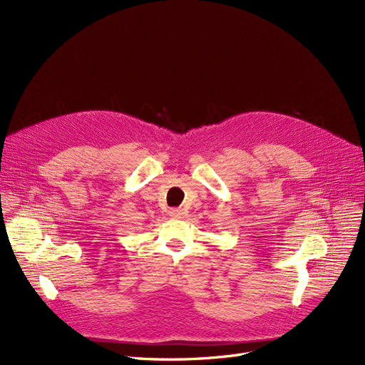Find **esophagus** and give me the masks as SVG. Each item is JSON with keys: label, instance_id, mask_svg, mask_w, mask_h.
Masks as SVG:
<instances>
[{"label": "esophagus", "instance_id": "esophagus-1", "mask_svg": "<svg viewBox=\"0 0 365 365\" xmlns=\"http://www.w3.org/2000/svg\"><path fill=\"white\" fill-rule=\"evenodd\" d=\"M169 215H170L172 217H181L184 213H182V210H180V208H173V210H170Z\"/></svg>", "mask_w": 365, "mask_h": 365}]
</instances>
